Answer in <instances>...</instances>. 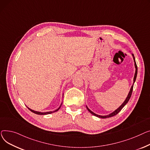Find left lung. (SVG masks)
Returning <instances> with one entry per match:
<instances>
[{
    "mask_svg": "<svg viewBox=\"0 0 150 150\" xmlns=\"http://www.w3.org/2000/svg\"><path fill=\"white\" fill-rule=\"evenodd\" d=\"M132 56H133V59H134V66H135V68H136V71H135L134 77V79H133V85H132L131 87L130 91H129V93H128V96H127V97L126 99L125 100V101H124V102H123V103L120 105V106L117 110H116L115 111H113L112 112H111V114H108V115H107V116H100V115H98V114H95L94 112H93L92 111H91L88 108V107L86 106V108H87V110H88V111L90 112H91V113L93 114V115H94V116H96V117H99V118H102V119H105V118H108V117H112V116H114L116 115L117 114H118V113L121 111V110H122L123 108H124V107L125 106V105L128 103V102L129 101V99H130V98H131V96L132 92H133V85H134V82H135V81H136L137 74V65H136V63L135 58H134V54H132Z\"/></svg>",
    "mask_w": 150,
    "mask_h": 150,
    "instance_id": "8db88e82",
    "label": "left lung"
}]
</instances>
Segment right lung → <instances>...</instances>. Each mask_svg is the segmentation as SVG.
<instances>
[{
    "label": "right lung",
    "mask_w": 150,
    "mask_h": 150,
    "mask_svg": "<svg viewBox=\"0 0 150 150\" xmlns=\"http://www.w3.org/2000/svg\"><path fill=\"white\" fill-rule=\"evenodd\" d=\"M61 105H62V104L60 105V106L59 107V108L57 109V110H56L55 111H49V112H39V111H34V110H33L29 108L28 107H27V108H28L31 112H34V113H35V114H39V115H46V114H51V113H52V112H54L58 111V110H59V108H60Z\"/></svg>",
    "instance_id": "obj_1"
}]
</instances>
